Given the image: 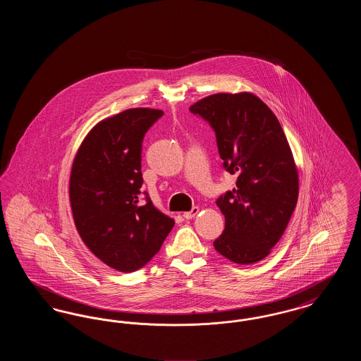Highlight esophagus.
Listing matches in <instances>:
<instances>
[{
    "instance_id": "34e87169",
    "label": "esophagus",
    "mask_w": 361,
    "mask_h": 361,
    "mask_svg": "<svg viewBox=\"0 0 361 361\" xmlns=\"http://www.w3.org/2000/svg\"><path fill=\"white\" fill-rule=\"evenodd\" d=\"M199 207H193L190 211H187V212H184L183 214V216L185 218V219H192V218H195L197 214H199Z\"/></svg>"
}]
</instances>
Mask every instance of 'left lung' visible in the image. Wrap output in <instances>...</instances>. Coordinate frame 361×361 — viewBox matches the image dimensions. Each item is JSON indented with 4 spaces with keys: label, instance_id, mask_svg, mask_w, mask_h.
<instances>
[{
    "label": "left lung",
    "instance_id": "1",
    "mask_svg": "<svg viewBox=\"0 0 361 361\" xmlns=\"http://www.w3.org/2000/svg\"><path fill=\"white\" fill-rule=\"evenodd\" d=\"M215 131L226 171L237 187L216 200L224 215L215 250L234 264L267 257L291 219L299 174L272 109L250 92L216 93L190 105Z\"/></svg>",
    "mask_w": 361,
    "mask_h": 361
}]
</instances>
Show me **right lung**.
Masks as SVG:
<instances>
[{"label": "right lung", "instance_id": "add662e5", "mask_svg": "<svg viewBox=\"0 0 361 361\" xmlns=\"http://www.w3.org/2000/svg\"><path fill=\"white\" fill-rule=\"evenodd\" d=\"M164 115L131 108L99 121L82 140L70 173L74 224L87 249L105 265L134 272L161 249L174 219L140 202L142 140Z\"/></svg>", "mask_w": 361, "mask_h": 361}]
</instances>
